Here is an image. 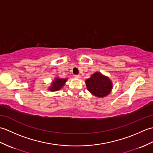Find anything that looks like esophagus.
Returning a JSON list of instances; mask_svg holds the SVG:
<instances>
[{
    "label": "esophagus",
    "instance_id": "1",
    "mask_svg": "<svg viewBox=\"0 0 153 153\" xmlns=\"http://www.w3.org/2000/svg\"><path fill=\"white\" fill-rule=\"evenodd\" d=\"M74 77L76 79H80L81 78V76H80V75H75Z\"/></svg>",
    "mask_w": 153,
    "mask_h": 153
}]
</instances>
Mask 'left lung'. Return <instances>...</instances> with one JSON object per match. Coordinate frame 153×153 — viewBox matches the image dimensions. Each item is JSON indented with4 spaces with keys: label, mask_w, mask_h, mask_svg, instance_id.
I'll list each match as a JSON object with an SVG mask.
<instances>
[{
    "label": "left lung",
    "mask_w": 153,
    "mask_h": 153,
    "mask_svg": "<svg viewBox=\"0 0 153 153\" xmlns=\"http://www.w3.org/2000/svg\"><path fill=\"white\" fill-rule=\"evenodd\" d=\"M85 84L91 94L99 98L108 96L113 87L112 82L109 77L99 71H96L86 79Z\"/></svg>",
    "instance_id": "1"
}]
</instances>
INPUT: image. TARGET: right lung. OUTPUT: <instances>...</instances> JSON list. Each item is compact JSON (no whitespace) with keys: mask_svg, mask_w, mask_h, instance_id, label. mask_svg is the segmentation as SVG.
<instances>
[{"mask_svg":"<svg viewBox=\"0 0 153 153\" xmlns=\"http://www.w3.org/2000/svg\"><path fill=\"white\" fill-rule=\"evenodd\" d=\"M68 78H60L59 77H56L54 80L52 81L50 86L48 87L49 91L54 92L61 89L65 85V83L67 82Z\"/></svg>","mask_w":153,"mask_h":153,"instance_id":"right-lung-1","label":"right lung"}]
</instances>
